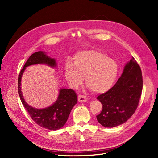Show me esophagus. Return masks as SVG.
<instances>
[{
	"instance_id": "obj_1",
	"label": "esophagus",
	"mask_w": 158,
	"mask_h": 158,
	"mask_svg": "<svg viewBox=\"0 0 158 158\" xmlns=\"http://www.w3.org/2000/svg\"><path fill=\"white\" fill-rule=\"evenodd\" d=\"M78 99L79 102H85L88 101V98L82 95H79L78 96Z\"/></svg>"
}]
</instances>
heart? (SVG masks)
Wrapping results in <instances>:
<instances>
[{"instance_id":"heart-1","label":"heart","mask_w":158,"mask_h":158,"mask_svg":"<svg viewBox=\"0 0 158 158\" xmlns=\"http://www.w3.org/2000/svg\"><path fill=\"white\" fill-rule=\"evenodd\" d=\"M118 73L115 61L103 52L92 49L78 52L73 63L68 60L64 66L65 78L72 88H78L84 76L88 88L98 94L107 92L113 87Z\"/></svg>"}]
</instances>
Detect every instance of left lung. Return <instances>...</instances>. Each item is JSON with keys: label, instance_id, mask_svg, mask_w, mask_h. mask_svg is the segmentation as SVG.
<instances>
[{"label": "left lung", "instance_id": "obj_1", "mask_svg": "<svg viewBox=\"0 0 158 158\" xmlns=\"http://www.w3.org/2000/svg\"><path fill=\"white\" fill-rule=\"evenodd\" d=\"M142 86L140 67L132 57L114 86L97 98L103 106L102 112L96 116L98 121L107 128L127 122L138 107Z\"/></svg>", "mask_w": 158, "mask_h": 158}]
</instances>
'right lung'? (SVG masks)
I'll return each mask as SVG.
<instances>
[{
  "instance_id": "1",
  "label": "right lung",
  "mask_w": 158,
  "mask_h": 158,
  "mask_svg": "<svg viewBox=\"0 0 158 158\" xmlns=\"http://www.w3.org/2000/svg\"><path fill=\"white\" fill-rule=\"evenodd\" d=\"M46 64L52 68L56 67L57 64L55 59L47 55L44 51H37L32 54L26 61L18 76V94L21 102L31 118L38 125L56 131L63 127L67 121L72 109L77 103V95L73 89L61 88L56 102L48 107L37 109L29 106L23 97L21 88V79L26 67L34 64Z\"/></svg>"
}]
</instances>
